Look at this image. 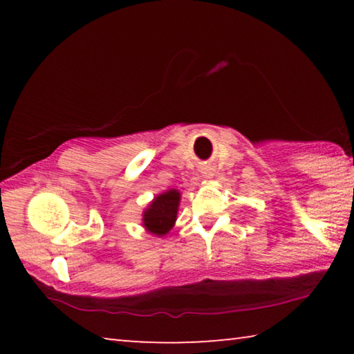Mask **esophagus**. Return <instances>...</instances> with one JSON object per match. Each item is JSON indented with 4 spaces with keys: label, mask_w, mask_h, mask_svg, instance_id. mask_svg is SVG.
Returning a JSON list of instances; mask_svg holds the SVG:
<instances>
[{
    "label": "esophagus",
    "mask_w": 354,
    "mask_h": 354,
    "mask_svg": "<svg viewBox=\"0 0 354 354\" xmlns=\"http://www.w3.org/2000/svg\"><path fill=\"white\" fill-rule=\"evenodd\" d=\"M201 175L205 179H212L215 176V173H214V169H209V167H206V169L201 170Z\"/></svg>",
    "instance_id": "34e87169"
}]
</instances>
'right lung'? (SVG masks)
Here are the masks:
<instances>
[{
    "label": "right lung",
    "instance_id": "right-lung-1",
    "mask_svg": "<svg viewBox=\"0 0 354 354\" xmlns=\"http://www.w3.org/2000/svg\"><path fill=\"white\" fill-rule=\"evenodd\" d=\"M179 201L181 192L178 189H169L156 195L142 212V226L145 231L156 237L169 234L176 223Z\"/></svg>",
    "mask_w": 354,
    "mask_h": 354
}]
</instances>
